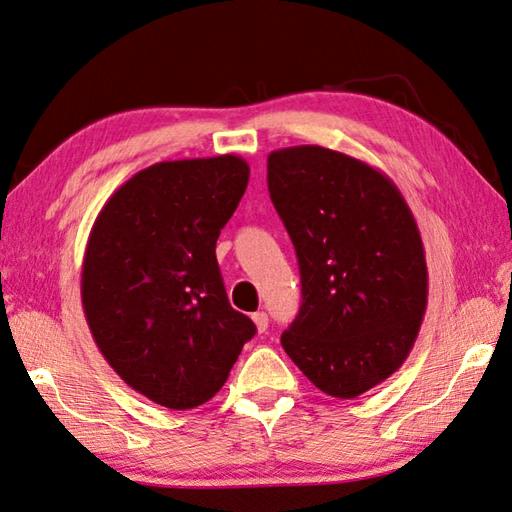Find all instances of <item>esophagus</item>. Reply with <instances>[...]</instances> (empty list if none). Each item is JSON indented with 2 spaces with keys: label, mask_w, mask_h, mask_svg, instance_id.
Instances as JSON below:
<instances>
[{
  "label": "esophagus",
  "mask_w": 512,
  "mask_h": 512,
  "mask_svg": "<svg viewBox=\"0 0 512 512\" xmlns=\"http://www.w3.org/2000/svg\"><path fill=\"white\" fill-rule=\"evenodd\" d=\"M252 320H254V325H256V329H258V333H265V331H267L269 318H267L265 311H256V314L252 316Z\"/></svg>",
  "instance_id": "1"
}]
</instances>
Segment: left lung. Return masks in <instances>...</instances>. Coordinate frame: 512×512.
Listing matches in <instances>:
<instances>
[{"label": "left lung", "mask_w": 512, "mask_h": 512, "mask_svg": "<svg viewBox=\"0 0 512 512\" xmlns=\"http://www.w3.org/2000/svg\"><path fill=\"white\" fill-rule=\"evenodd\" d=\"M267 187L302 285L283 349L320 391L358 398L402 367L426 311L429 271L411 207L387 174L320 145L271 152Z\"/></svg>", "instance_id": "obj_1"}]
</instances>
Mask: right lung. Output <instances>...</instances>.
Listing matches in <instances>:
<instances>
[{
  "instance_id": "obj_1",
  "label": "right lung",
  "mask_w": 512,
  "mask_h": 512,
  "mask_svg": "<svg viewBox=\"0 0 512 512\" xmlns=\"http://www.w3.org/2000/svg\"><path fill=\"white\" fill-rule=\"evenodd\" d=\"M249 181L236 154L154 163L90 229L81 302L101 356L165 409L221 391L256 325L227 300L216 241Z\"/></svg>"
}]
</instances>
